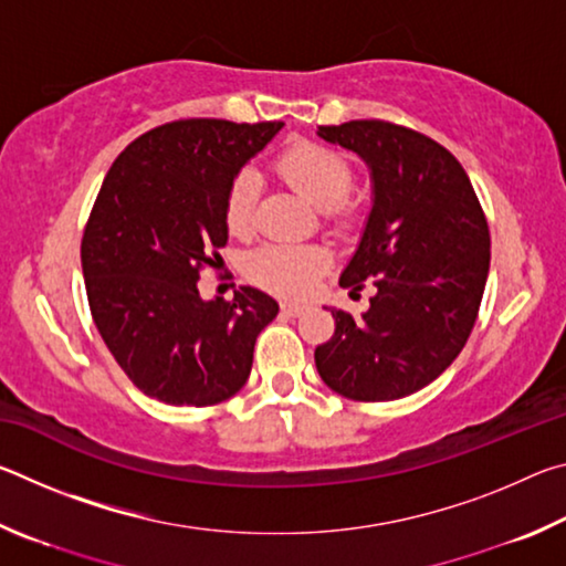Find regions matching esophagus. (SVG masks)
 <instances>
[{
  "label": "esophagus",
  "instance_id": "obj_1",
  "mask_svg": "<svg viewBox=\"0 0 566 566\" xmlns=\"http://www.w3.org/2000/svg\"><path fill=\"white\" fill-rule=\"evenodd\" d=\"M306 310L304 304H296V302H284L282 304V312L286 314V317H300V314Z\"/></svg>",
  "mask_w": 566,
  "mask_h": 566
}]
</instances>
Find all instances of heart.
I'll return each mask as SVG.
<instances>
[{
  "label": "heart",
  "mask_w": 566,
  "mask_h": 566,
  "mask_svg": "<svg viewBox=\"0 0 566 566\" xmlns=\"http://www.w3.org/2000/svg\"><path fill=\"white\" fill-rule=\"evenodd\" d=\"M276 171L294 191L317 207L342 214V199L352 187V167L337 149L319 142H294L276 157ZM260 179L254 171H239L227 189L224 222L232 234H247L252 227ZM332 262L319 244H264L244 256V274L262 290L282 296H306Z\"/></svg>",
  "instance_id": "heart-1"
}]
</instances>
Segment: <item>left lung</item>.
I'll use <instances>...</instances> for the list:
<instances>
[{"label":"left lung","mask_w":566,"mask_h":566,"mask_svg":"<svg viewBox=\"0 0 566 566\" xmlns=\"http://www.w3.org/2000/svg\"><path fill=\"white\" fill-rule=\"evenodd\" d=\"M357 151L375 202L339 284L377 294L361 317L332 310V339L314 349L324 385L354 401L415 395L472 334L490 274V227L464 167L427 134L385 119L319 127Z\"/></svg>","instance_id":"8db88e82"}]
</instances>
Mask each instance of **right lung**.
I'll list each match as a JSON object with an SVG mask.
<instances>
[{
    "instance_id": "right-lung-1",
    "label": "right lung",
    "mask_w": 566,
    "mask_h": 566,
    "mask_svg": "<svg viewBox=\"0 0 566 566\" xmlns=\"http://www.w3.org/2000/svg\"><path fill=\"white\" fill-rule=\"evenodd\" d=\"M282 122L177 119L114 159L82 237L92 319L132 385L175 407L234 397L280 304L254 286L199 296L227 244V189Z\"/></svg>"
}]
</instances>
